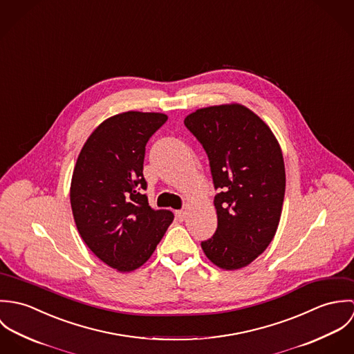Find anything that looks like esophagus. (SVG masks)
Masks as SVG:
<instances>
[{
	"instance_id": "obj_1",
	"label": "esophagus",
	"mask_w": 354,
	"mask_h": 354,
	"mask_svg": "<svg viewBox=\"0 0 354 354\" xmlns=\"http://www.w3.org/2000/svg\"><path fill=\"white\" fill-rule=\"evenodd\" d=\"M174 214H176V218H177L180 222H183V221L185 219V216H187V211H184V209H177Z\"/></svg>"
}]
</instances>
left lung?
I'll list each match as a JSON object with an SVG mask.
<instances>
[{"mask_svg":"<svg viewBox=\"0 0 354 354\" xmlns=\"http://www.w3.org/2000/svg\"><path fill=\"white\" fill-rule=\"evenodd\" d=\"M209 159L216 194L215 234L202 250L222 270L251 264L272 241L285 198L281 146L251 109L226 103L198 109L184 120Z\"/></svg>","mask_w":354,"mask_h":354,"instance_id":"left-lung-1","label":"left lung"}]
</instances>
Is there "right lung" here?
<instances>
[{
    "label": "right lung",
    "mask_w": 354,
    "mask_h": 354,
    "mask_svg": "<svg viewBox=\"0 0 354 354\" xmlns=\"http://www.w3.org/2000/svg\"><path fill=\"white\" fill-rule=\"evenodd\" d=\"M167 120L163 113L124 111L101 122L77 156L71 181L76 227L93 253L120 272L142 267L173 222L152 209L143 189L149 139Z\"/></svg>",
    "instance_id": "obj_1"
}]
</instances>
